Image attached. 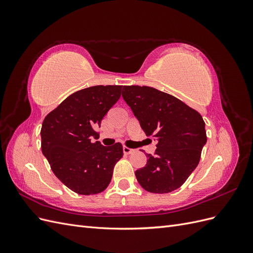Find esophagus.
Returning a JSON list of instances; mask_svg holds the SVG:
<instances>
[{
	"label": "esophagus",
	"instance_id": "esophagus-1",
	"mask_svg": "<svg viewBox=\"0 0 253 253\" xmlns=\"http://www.w3.org/2000/svg\"><path fill=\"white\" fill-rule=\"evenodd\" d=\"M133 152H135L134 149H131V148H128V147H124V153H125V154H132Z\"/></svg>",
	"mask_w": 253,
	"mask_h": 253
}]
</instances>
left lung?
Instances as JSON below:
<instances>
[{"mask_svg": "<svg viewBox=\"0 0 253 253\" xmlns=\"http://www.w3.org/2000/svg\"><path fill=\"white\" fill-rule=\"evenodd\" d=\"M125 101L147 136L157 139L154 155L135 172L140 186L165 194L181 187L200 163L207 142L202 115L176 97L154 87L125 85Z\"/></svg>", "mask_w": 253, "mask_h": 253, "instance_id": "8db88e82", "label": "left lung"}]
</instances>
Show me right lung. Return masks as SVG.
Returning <instances> with one entry per match:
<instances>
[{"label":"right lung","mask_w":253,"mask_h":253,"mask_svg":"<svg viewBox=\"0 0 253 253\" xmlns=\"http://www.w3.org/2000/svg\"><path fill=\"white\" fill-rule=\"evenodd\" d=\"M122 85H96L68 96L44 118L41 149L51 170L64 185L81 195L101 193L124 156L120 142L104 147L96 131L121 96Z\"/></svg>","instance_id":"right-lung-1"}]
</instances>
